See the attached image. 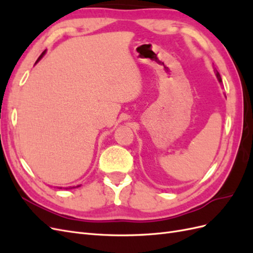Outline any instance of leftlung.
<instances>
[{
    "instance_id": "8db88e82",
    "label": "left lung",
    "mask_w": 253,
    "mask_h": 253,
    "mask_svg": "<svg viewBox=\"0 0 253 253\" xmlns=\"http://www.w3.org/2000/svg\"><path fill=\"white\" fill-rule=\"evenodd\" d=\"M214 73H215V76H216V78H217L218 82H221V78H220V75H219V73H218L216 70L214 71Z\"/></svg>"
}]
</instances>
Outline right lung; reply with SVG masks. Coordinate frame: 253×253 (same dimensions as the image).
<instances>
[{"label": "right lung", "instance_id": "1", "mask_svg": "<svg viewBox=\"0 0 253 253\" xmlns=\"http://www.w3.org/2000/svg\"><path fill=\"white\" fill-rule=\"evenodd\" d=\"M45 53H46V49H45L42 53H41V56L39 57V58H38V60L36 61V63L35 64H37L38 62H39V61L44 57V55H45ZM81 185H78V186H73V187H66V188H63V187H58L59 189H66V190H70V189H76V188H78V187H80Z\"/></svg>", "mask_w": 253, "mask_h": 253}]
</instances>
